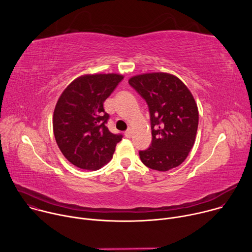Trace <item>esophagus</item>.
<instances>
[{"mask_svg": "<svg viewBox=\"0 0 252 252\" xmlns=\"http://www.w3.org/2000/svg\"><path fill=\"white\" fill-rule=\"evenodd\" d=\"M131 130L130 129H127V130H126L125 131V135H126V137H127V138H129V137H131Z\"/></svg>", "mask_w": 252, "mask_h": 252, "instance_id": "obj_1", "label": "esophagus"}]
</instances>
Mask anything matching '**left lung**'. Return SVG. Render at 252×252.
Returning a JSON list of instances; mask_svg holds the SVG:
<instances>
[{"mask_svg":"<svg viewBox=\"0 0 252 252\" xmlns=\"http://www.w3.org/2000/svg\"><path fill=\"white\" fill-rule=\"evenodd\" d=\"M128 84L148 103L152 145L139 151L142 163L166 171L182 164L192 149L198 126V110L188 87L170 74H143Z\"/></svg>","mask_w":252,"mask_h":252,"instance_id":"left-lung-1","label":"left lung"}]
</instances>
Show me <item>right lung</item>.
Here are the masks:
<instances>
[{
    "mask_svg": "<svg viewBox=\"0 0 252 252\" xmlns=\"http://www.w3.org/2000/svg\"><path fill=\"white\" fill-rule=\"evenodd\" d=\"M123 79L118 74L86 75L71 82L61 94L53 129L59 149L70 163L96 170L112 159L123 135L107 128L110 116L103 102Z\"/></svg>",
    "mask_w": 252,
    "mask_h": 252,
    "instance_id": "1",
    "label": "right lung"
}]
</instances>
